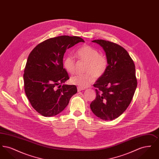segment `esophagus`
<instances>
[{
	"instance_id": "obj_1",
	"label": "esophagus",
	"mask_w": 159,
	"mask_h": 159,
	"mask_svg": "<svg viewBox=\"0 0 159 159\" xmlns=\"http://www.w3.org/2000/svg\"><path fill=\"white\" fill-rule=\"evenodd\" d=\"M83 90H84V89L82 88H81V87H79H79H77V91H78V92L83 91Z\"/></svg>"
}]
</instances>
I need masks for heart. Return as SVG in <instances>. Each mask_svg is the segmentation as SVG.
<instances>
[{"mask_svg":"<svg viewBox=\"0 0 159 159\" xmlns=\"http://www.w3.org/2000/svg\"><path fill=\"white\" fill-rule=\"evenodd\" d=\"M79 60L86 62L84 71L83 75H76L70 79L71 83L81 88H86L94 80V76L99 78L103 76L107 70L108 61L106 56L99 53L98 51L89 45H84L79 48L75 53ZM75 60L70 55L63 59V66L70 74L75 71Z\"/></svg>","mask_w":159,"mask_h":159,"instance_id":"b5f03b06","label":"heart"}]
</instances>
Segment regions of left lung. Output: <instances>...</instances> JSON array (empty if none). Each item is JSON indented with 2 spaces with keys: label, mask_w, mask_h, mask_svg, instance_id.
<instances>
[{
  "label": "left lung",
  "mask_w": 159,
  "mask_h": 159,
  "mask_svg": "<svg viewBox=\"0 0 159 159\" xmlns=\"http://www.w3.org/2000/svg\"><path fill=\"white\" fill-rule=\"evenodd\" d=\"M92 42L103 48L108 67L93 84L97 97L91 102V110L102 120H112L124 113L134 97L137 86L135 64L120 46L101 39Z\"/></svg>",
  "instance_id": "left-lung-1"
}]
</instances>
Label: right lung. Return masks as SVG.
<instances>
[{"instance_id":"right-lung-1","label":"right lung","mask_w":159,"mask_h":159,"mask_svg":"<svg viewBox=\"0 0 159 159\" xmlns=\"http://www.w3.org/2000/svg\"><path fill=\"white\" fill-rule=\"evenodd\" d=\"M79 42L84 41L77 36L51 38L29 55L23 76L25 92L34 109L45 117L60 113L77 92L75 85L64 84L69 76L62 61L66 50Z\"/></svg>"}]
</instances>
